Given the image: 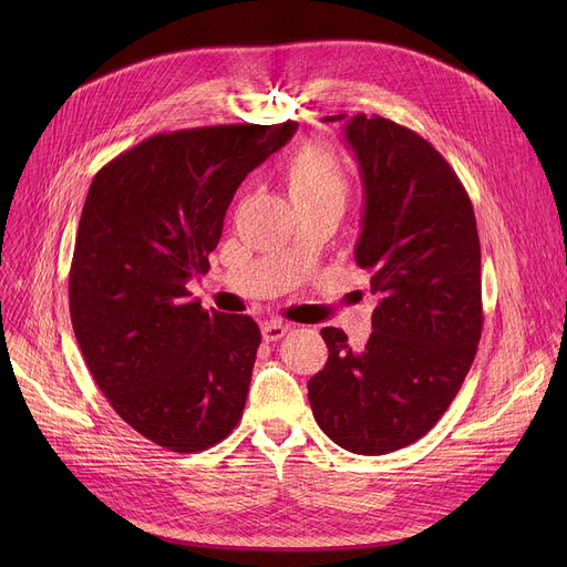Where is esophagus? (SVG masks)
Masks as SVG:
<instances>
[{
  "instance_id": "34e87169",
  "label": "esophagus",
  "mask_w": 567,
  "mask_h": 567,
  "mask_svg": "<svg viewBox=\"0 0 567 567\" xmlns=\"http://www.w3.org/2000/svg\"><path fill=\"white\" fill-rule=\"evenodd\" d=\"M289 331V326L282 323V321H266L261 326V336L266 342H278L280 338H285Z\"/></svg>"
}]
</instances>
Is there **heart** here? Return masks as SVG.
<instances>
[{
  "label": "heart",
  "mask_w": 567,
  "mask_h": 567,
  "mask_svg": "<svg viewBox=\"0 0 567 567\" xmlns=\"http://www.w3.org/2000/svg\"><path fill=\"white\" fill-rule=\"evenodd\" d=\"M287 188L293 204L321 199L344 202L349 178L336 148L323 142H306L287 165Z\"/></svg>",
  "instance_id": "obj_1"
}]
</instances>
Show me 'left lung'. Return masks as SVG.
Returning a JSON list of instances; mask_svg holds the SVG:
<instances>
[{"label": "left lung", "mask_w": 567, "mask_h": 567, "mask_svg": "<svg viewBox=\"0 0 567 567\" xmlns=\"http://www.w3.org/2000/svg\"><path fill=\"white\" fill-rule=\"evenodd\" d=\"M344 140L365 188L355 264L379 301L361 351L344 331L321 329L329 361L308 398L340 449L385 455L425 436L471 370L483 333L481 238L460 176L419 133L355 114Z\"/></svg>", "instance_id": "1"}]
</instances>
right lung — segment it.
Returning <instances> with one entry per match:
<instances>
[{
    "mask_svg": "<svg viewBox=\"0 0 567 567\" xmlns=\"http://www.w3.org/2000/svg\"><path fill=\"white\" fill-rule=\"evenodd\" d=\"M299 124L158 133L89 186L69 274L84 363L112 409L172 453H199L241 421L259 326L204 310L186 282L208 271L244 178Z\"/></svg>",
    "mask_w": 567,
    "mask_h": 567,
    "instance_id": "add662e5",
    "label": "right lung"
}]
</instances>
